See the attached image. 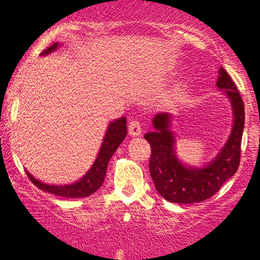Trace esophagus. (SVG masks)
<instances>
[{
    "instance_id": "obj_1",
    "label": "esophagus",
    "mask_w": 260,
    "mask_h": 260,
    "mask_svg": "<svg viewBox=\"0 0 260 260\" xmlns=\"http://www.w3.org/2000/svg\"><path fill=\"white\" fill-rule=\"evenodd\" d=\"M128 132H129L131 136L136 137L139 136L142 133V126H140V122L137 120H132L128 123Z\"/></svg>"
}]
</instances>
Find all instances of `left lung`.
<instances>
[{"instance_id":"1","label":"left lung","mask_w":260,"mask_h":260,"mask_svg":"<svg viewBox=\"0 0 260 260\" xmlns=\"http://www.w3.org/2000/svg\"><path fill=\"white\" fill-rule=\"evenodd\" d=\"M216 86L231 103L234 126L221 150L203 168L186 166L176 155L172 115L160 112L153 118L155 129L144 136L151 147L149 170L157 192L171 203H201L214 196L240 166L241 142L244 127V105L234 80L220 67Z\"/></svg>"}]
</instances>
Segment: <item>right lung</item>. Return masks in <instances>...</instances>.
<instances>
[{
  "label": "right lung",
  "instance_id": "obj_1",
  "mask_svg": "<svg viewBox=\"0 0 260 260\" xmlns=\"http://www.w3.org/2000/svg\"><path fill=\"white\" fill-rule=\"evenodd\" d=\"M58 46V43L52 44L51 46L47 47L46 50H44L41 52V56L49 55V53L53 52ZM126 122V117H121L118 120L112 121L109 124L96 160L94 161V164L89 169V171L79 181L74 182L72 184L56 186V184H47L37 180V178H34V176L29 174V171H26V175H28L30 181L38 188H40L41 190H45V192L51 193V194L64 197V198H83V197H89L103 186L109 161L112 157L116 149L120 147V144L123 142V139L127 136Z\"/></svg>",
  "mask_w": 260,
  "mask_h": 260
}]
</instances>
